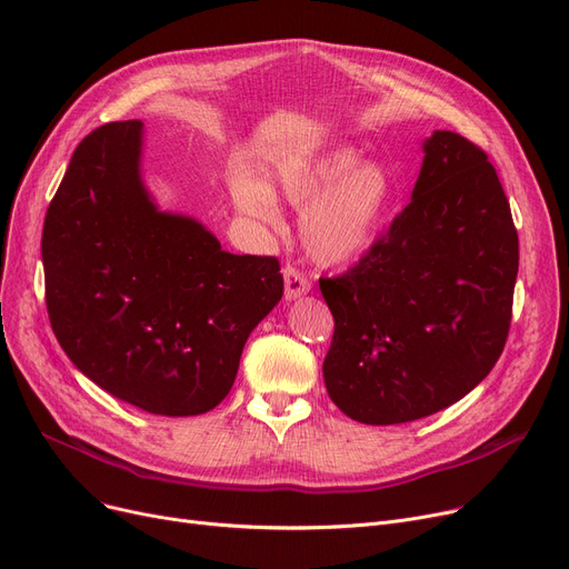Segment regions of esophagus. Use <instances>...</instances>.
<instances>
[{
    "label": "esophagus",
    "instance_id": "34e87169",
    "mask_svg": "<svg viewBox=\"0 0 569 569\" xmlns=\"http://www.w3.org/2000/svg\"><path fill=\"white\" fill-rule=\"evenodd\" d=\"M283 281H286V300L292 302L297 297H305L311 290L309 279L295 267H286L283 269Z\"/></svg>",
    "mask_w": 569,
    "mask_h": 569
}]
</instances>
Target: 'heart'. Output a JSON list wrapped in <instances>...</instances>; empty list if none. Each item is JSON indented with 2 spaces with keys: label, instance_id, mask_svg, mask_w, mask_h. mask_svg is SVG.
<instances>
[{
  "label": "heart",
  "instance_id": "b5f03b06",
  "mask_svg": "<svg viewBox=\"0 0 569 569\" xmlns=\"http://www.w3.org/2000/svg\"><path fill=\"white\" fill-rule=\"evenodd\" d=\"M302 207L300 234L309 258L325 267L360 260L380 237L397 202V182L380 163L362 161L350 147L290 154L274 163L269 184L242 172L232 200L258 223H279V202Z\"/></svg>",
  "mask_w": 569,
  "mask_h": 569
}]
</instances>
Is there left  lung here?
<instances>
[{"label":"left lung","instance_id":"8db88e82","mask_svg":"<svg viewBox=\"0 0 569 569\" xmlns=\"http://www.w3.org/2000/svg\"><path fill=\"white\" fill-rule=\"evenodd\" d=\"M422 170L390 232L320 279L335 316L322 376L362 425H403L463 399L505 348L519 237L496 168L459 133L422 142Z\"/></svg>","mask_w":569,"mask_h":569}]
</instances>
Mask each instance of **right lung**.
Masks as SVG:
<instances>
[{
    "label": "right lung",
    "instance_id": "right-lung-1",
    "mask_svg": "<svg viewBox=\"0 0 569 569\" xmlns=\"http://www.w3.org/2000/svg\"><path fill=\"white\" fill-rule=\"evenodd\" d=\"M52 332L101 390L144 412L202 415L234 382L283 295L279 260L234 256L198 219L163 212L142 179V122L73 152L43 223Z\"/></svg>",
    "mask_w": 569,
    "mask_h": 569
}]
</instances>
